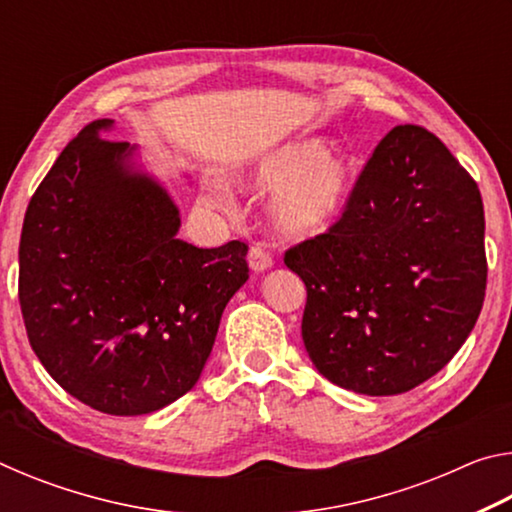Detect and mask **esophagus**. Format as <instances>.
Returning a JSON list of instances; mask_svg holds the SVG:
<instances>
[{"mask_svg": "<svg viewBox=\"0 0 512 512\" xmlns=\"http://www.w3.org/2000/svg\"><path fill=\"white\" fill-rule=\"evenodd\" d=\"M248 266H250V271L264 273L273 266V259L262 246H253L248 250Z\"/></svg>", "mask_w": 512, "mask_h": 512, "instance_id": "obj_1", "label": "esophagus"}]
</instances>
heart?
<instances>
[{
  "label": "heart",
  "instance_id": "obj_1",
  "mask_svg": "<svg viewBox=\"0 0 512 512\" xmlns=\"http://www.w3.org/2000/svg\"><path fill=\"white\" fill-rule=\"evenodd\" d=\"M361 160L345 149H327L323 137H298L271 146L232 173L248 196L276 192L268 205L273 228L287 239H305L332 228L357 194ZM223 194V187H216Z\"/></svg>",
  "mask_w": 512,
  "mask_h": 512
}]
</instances>
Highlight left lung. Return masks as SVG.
<instances>
[{
    "label": "left lung",
    "mask_w": 512,
    "mask_h": 512,
    "mask_svg": "<svg viewBox=\"0 0 512 512\" xmlns=\"http://www.w3.org/2000/svg\"><path fill=\"white\" fill-rule=\"evenodd\" d=\"M483 235L470 173L436 135L393 128L341 221L284 255L307 287L302 341L320 375L397 395L443 370L481 314Z\"/></svg>",
    "instance_id": "left-lung-1"
}]
</instances>
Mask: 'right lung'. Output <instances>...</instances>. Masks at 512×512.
<instances>
[{"instance_id": "right-lung-1", "label": "right lung", "mask_w": 512, "mask_h": 512, "mask_svg": "<svg viewBox=\"0 0 512 512\" xmlns=\"http://www.w3.org/2000/svg\"><path fill=\"white\" fill-rule=\"evenodd\" d=\"M83 128L42 180L20 239L29 343L60 388L110 415H144L196 386L223 309L248 280V246L178 239L180 210L142 162Z\"/></svg>"}]
</instances>
